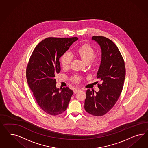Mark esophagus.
<instances>
[{"label":"esophagus","instance_id":"esophagus-1","mask_svg":"<svg viewBox=\"0 0 148 148\" xmlns=\"http://www.w3.org/2000/svg\"><path fill=\"white\" fill-rule=\"evenodd\" d=\"M80 90V89L79 88H75V89H74V93H75V94H76V93H77Z\"/></svg>","mask_w":148,"mask_h":148}]
</instances>
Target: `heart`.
Returning <instances> with one entry per match:
<instances>
[{
	"mask_svg": "<svg viewBox=\"0 0 148 148\" xmlns=\"http://www.w3.org/2000/svg\"><path fill=\"white\" fill-rule=\"evenodd\" d=\"M75 53L79 56L85 62L90 64H97L99 61V58L94 56L95 54L94 49L89 45H82L76 49ZM73 59V55L70 52H66L63 54L60 59V62L63 69H67L69 67ZM72 80L76 82H79L81 77L77 75H74L72 77Z\"/></svg>",
	"mask_w": 148,
	"mask_h": 148,
	"instance_id": "heart-1",
	"label": "heart"
}]
</instances>
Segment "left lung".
Wrapping results in <instances>:
<instances>
[{"mask_svg":"<svg viewBox=\"0 0 148 148\" xmlns=\"http://www.w3.org/2000/svg\"><path fill=\"white\" fill-rule=\"evenodd\" d=\"M92 40L98 43L101 50V60L97 75L101 84H98V92L87 90L84 107L90 114L102 116L114 106L121 94L125 67L119 50L112 40L101 36H93Z\"/></svg>","mask_w":148,"mask_h":148,"instance_id":"obj_1","label":"left lung"}]
</instances>
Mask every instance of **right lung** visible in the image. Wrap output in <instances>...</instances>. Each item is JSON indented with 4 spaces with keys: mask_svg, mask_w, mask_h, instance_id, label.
<instances>
[{
    "mask_svg": "<svg viewBox=\"0 0 148 148\" xmlns=\"http://www.w3.org/2000/svg\"><path fill=\"white\" fill-rule=\"evenodd\" d=\"M77 37H48L34 50L27 64V81L36 102L47 113L57 116L67 108L73 91L56 87L55 75L61 71L60 58Z\"/></svg>",
    "mask_w": 148,
    "mask_h": 148,
    "instance_id": "1",
    "label": "right lung"
}]
</instances>
